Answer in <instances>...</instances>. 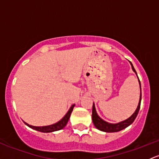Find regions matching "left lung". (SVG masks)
Returning <instances> with one entry per match:
<instances>
[{"label":"left lung","mask_w":159,"mask_h":159,"mask_svg":"<svg viewBox=\"0 0 159 159\" xmlns=\"http://www.w3.org/2000/svg\"><path fill=\"white\" fill-rule=\"evenodd\" d=\"M131 68H132L133 70L136 73L137 75V72H136L135 69L133 67L132 64L131 63ZM139 78V77H138ZM139 84H140V89H141V83L140 81H139ZM141 100H142V89H141V94H140V100H139V105H138V108L136 109L134 113L131 115L130 118H128V119L125 120V121H121V122L118 123V124H109V123L106 122L104 120H102L98 115H97V112L95 111V108H94V105L93 104L92 107V121L93 123H94V126L97 128L98 130H101L102 131H105V132H116V131H119L121 130L125 129L128 126L130 125L133 121H134L135 118L137 117L138 114H139V109H140V105H141Z\"/></svg>","instance_id":"left-lung-1"}]
</instances>
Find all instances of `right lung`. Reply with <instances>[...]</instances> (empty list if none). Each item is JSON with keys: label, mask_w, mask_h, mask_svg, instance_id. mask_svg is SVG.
Masks as SVG:
<instances>
[{"label": "right lung", "mask_w": 159, "mask_h": 159, "mask_svg": "<svg viewBox=\"0 0 159 159\" xmlns=\"http://www.w3.org/2000/svg\"><path fill=\"white\" fill-rule=\"evenodd\" d=\"M74 106H75V105H71V107L70 108L69 111H68V112H67L66 115H65V117H64L63 118H62L61 120H60V121H58V122L55 123V124L54 125H48V126H42V127H37V126H33V125H28V123L25 122V124L27 125L28 126V127L31 128V129H34V130H37V131H41V132H52V131H58V130H61L63 128L65 127V125H67V123H68V120H69V118L70 116V114H71L72 111H73V108H74Z\"/></svg>", "instance_id": "obj_1"}]
</instances>
